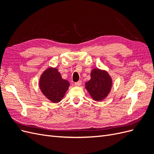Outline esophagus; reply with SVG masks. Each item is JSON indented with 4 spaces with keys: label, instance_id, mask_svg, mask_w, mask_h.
Here are the masks:
<instances>
[{
    "label": "esophagus",
    "instance_id": "obj_1",
    "mask_svg": "<svg viewBox=\"0 0 154 154\" xmlns=\"http://www.w3.org/2000/svg\"><path fill=\"white\" fill-rule=\"evenodd\" d=\"M82 85V81H78L77 82H75L74 83V85L75 86H80Z\"/></svg>",
    "mask_w": 154,
    "mask_h": 154
}]
</instances>
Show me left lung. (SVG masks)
<instances>
[{
    "label": "left lung",
    "instance_id": "left-lung-1",
    "mask_svg": "<svg viewBox=\"0 0 154 154\" xmlns=\"http://www.w3.org/2000/svg\"><path fill=\"white\" fill-rule=\"evenodd\" d=\"M91 80L86 82L85 88L95 101H100L107 96L112 87V79L107 72L99 69H93Z\"/></svg>",
    "mask_w": 154,
    "mask_h": 154
}]
</instances>
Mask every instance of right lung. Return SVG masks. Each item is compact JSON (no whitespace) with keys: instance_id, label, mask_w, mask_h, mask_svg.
Returning a JSON list of instances; mask_svg holds the SVG:
<instances>
[{"instance_id":"obj_1","label":"right lung","mask_w":154,"mask_h":154,"mask_svg":"<svg viewBox=\"0 0 154 154\" xmlns=\"http://www.w3.org/2000/svg\"><path fill=\"white\" fill-rule=\"evenodd\" d=\"M42 92L53 103H58L69 88V83L62 79L56 68H49L42 74L39 82Z\"/></svg>"}]
</instances>
